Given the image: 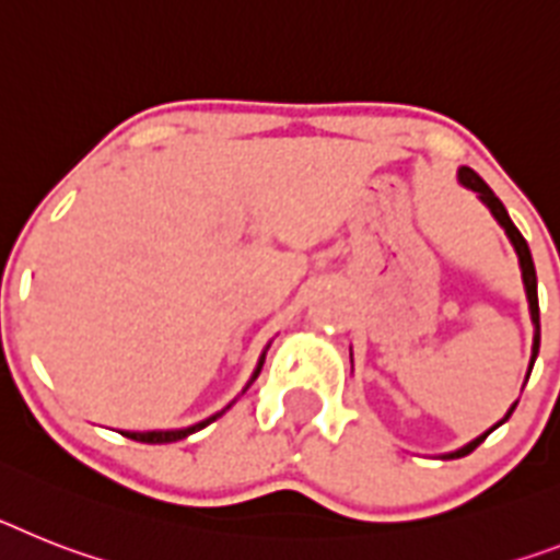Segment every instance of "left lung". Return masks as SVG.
<instances>
[{
  "instance_id": "8db88e82",
  "label": "left lung",
  "mask_w": 560,
  "mask_h": 560,
  "mask_svg": "<svg viewBox=\"0 0 560 560\" xmlns=\"http://www.w3.org/2000/svg\"><path fill=\"white\" fill-rule=\"evenodd\" d=\"M458 182H462L464 187H469V190H476V192H478V199H481L483 205L490 208V213L495 215V222L501 224V228H504L506 238H510L512 247H515V253H518L521 279H524V290H527V302H529V316H533V324H535L533 359H529V370H533L535 355H538V345H541V322H538V279H535L533 253H529V247H527V238L521 236L518 228L512 224V219H510V213H506V208H504V205H501V199H498L495 192H492L490 187H487V182H483V178L478 176V173L472 171V167H462V171H458ZM527 378H529V373H527ZM515 404H518V401H515ZM515 404H512L510 412H506V416L501 418V421H498L495 427H501V424H504V421H506V418L512 416V410H515ZM495 427H492V430H495ZM492 430H487V432H483V435H478L476 441H469L467 447L455 450V453H447V455H444V458H462V455H469V453H472V450L478 447V444H481L483 439H487V435H490Z\"/></svg>"
}]
</instances>
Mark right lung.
Here are the masks:
<instances>
[{"instance_id": "1", "label": "right lung", "mask_w": 560, "mask_h": 560, "mask_svg": "<svg viewBox=\"0 0 560 560\" xmlns=\"http://www.w3.org/2000/svg\"><path fill=\"white\" fill-rule=\"evenodd\" d=\"M270 347V345H267ZM267 347H265V352H261V359H258V364H256V370H253V375H250V382H247V387H250L253 382H256L258 378V373H261V364H265V355H267ZM244 387V389H247ZM230 410V404L228 407H224L222 412H215V416H210V418H205V421H199V424H192V427H185V430H150V432H121V435H125V439H133V441H142V444H173V441H182V439H187V435H192V432L196 430H201V427H208V424H213L215 418H222L224 412Z\"/></svg>"}]
</instances>
